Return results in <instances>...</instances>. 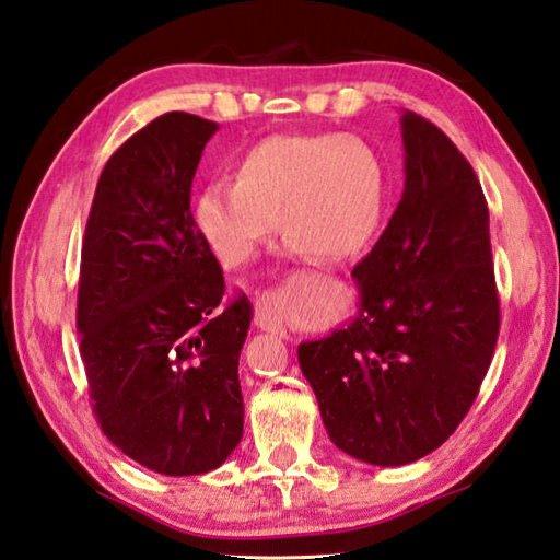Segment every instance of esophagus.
I'll list each match as a JSON object with an SVG mask.
<instances>
[{
	"instance_id": "1",
	"label": "esophagus",
	"mask_w": 560,
	"mask_h": 560,
	"mask_svg": "<svg viewBox=\"0 0 560 560\" xmlns=\"http://www.w3.org/2000/svg\"><path fill=\"white\" fill-rule=\"evenodd\" d=\"M254 323H257L261 330L279 335V338H287V325H283V306L279 293H261L257 299V306H254Z\"/></svg>"
}]
</instances>
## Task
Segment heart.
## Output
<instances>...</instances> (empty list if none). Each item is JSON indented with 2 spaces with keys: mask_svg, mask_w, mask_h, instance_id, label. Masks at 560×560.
Wrapping results in <instances>:
<instances>
[{
  "mask_svg": "<svg viewBox=\"0 0 560 560\" xmlns=\"http://www.w3.org/2000/svg\"><path fill=\"white\" fill-rule=\"evenodd\" d=\"M389 178L377 149L350 135H271L192 202V222L222 267L254 259L281 225L293 257L350 259L377 235Z\"/></svg>",
  "mask_w": 560,
  "mask_h": 560,
  "instance_id": "heart-1",
  "label": "heart"
}]
</instances>
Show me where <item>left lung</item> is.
<instances>
[{
    "mask_svg": "<svg viewBox=\"0 0 560 560\" xmlns=\"http://www.w3.org/2000/svg\"><path fill=\"white\" fill-rule=\"evenodd\" d=\"M401 200L352 269L358 313L328 338L299 345L330 441L380 467L409 465L451 439L500 332L480 180L416 112H401Z\"/></svg>",
    "mask_w": 560,
    "mask_h": 560,
    "instance_id": "obj_1",
    "label": "left lung"
}]
</instances>
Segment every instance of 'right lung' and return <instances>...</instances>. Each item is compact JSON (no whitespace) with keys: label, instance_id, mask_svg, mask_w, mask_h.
Here are the masks:
<instances>
[{"label":"right lung","instance_id":"right-lung-1","mask_svg":"<svg viewBox=\"0 0 560 560\" xmlns=\"http://www.w3.org/2000/svg\"><path fill=\"white\" fill-rule=\"evenodd\" d=\"M218 129L166 112L129 137L97 180L80 261V354L100 429L171 477L215 470L245 425L237 364L252 303L222 306V269L190 212Z\"/></svg>","mask_w":560,"mask_h":560}]
</instances>
